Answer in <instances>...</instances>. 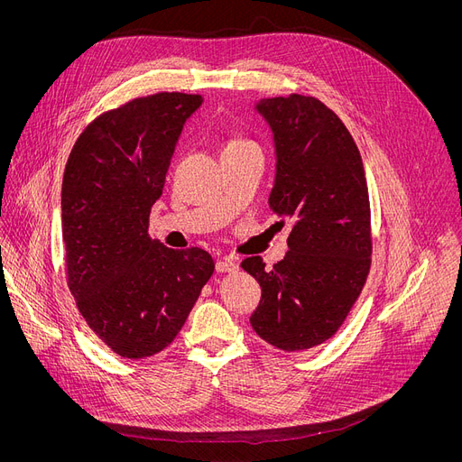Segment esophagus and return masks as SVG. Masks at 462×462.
Returning <instances> with one entry per match:
<instances>
[{
	"label": "esophagus",
	"mask_w": 462,
	"mask_h": 462,
	"mask_svg": "<svg viewBox=\"0 0 462 462\" xmlns=\"http://www.w3.org/2000/svg\"><path fill=\"white\" fill-rule=\"evenodd\" d=\"M217 273H234L237 272V262L232 258H223L215 263Z\"/></svg>",
	"instance_id": "obj_1"
}]
</instances>
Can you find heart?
Instances as JSON below:
<instances>
[{"label": "heart", "instance_id": "heart-1", "mask_svg": "<svg viewBox=\"0 0 462 462\" xmlns=\"http://www.w3.org/2000/svg\"><path fill=\"white\" fill-rule=\"evenodd\" d=\"M244 143H251V142H247V140H241V138H234V140L226 142L225 148H237V145H244Z\"/></svg>", "mask_w": 462, "mask_h": 462}]
</instances>
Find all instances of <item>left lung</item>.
Masks as SVG:
<instances>
[{
	"label": "left lung",
	"instance_id": "obj_1",
	"mask_svg": "<svg viewBox=\"0 0 462 462\" xmlns=\"http://www.w3.org/2000/svg\"><path fill=\"white\" fill-rule=\"evenodd\" d=\"M277 153L270 208L292 223L284 260L241 268L262 298L251 314L260 338L284 352L319 346L346 320L371 270L373 236L365 170L346 125L317 97L262 99Z\"/></svg>",
	"mask_w": 462,
	"mask_h": 462
}]
</instances>
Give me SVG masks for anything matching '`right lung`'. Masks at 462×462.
<instances>
[{
    "mask_svg": "<svg viewBox=\"0 0 462 462\" xmlns=\"http://www.w3.org/2000/svg\"><path fill=\"white\" fill-rule=\"evenodd\" d=\"M200 95L162 91L97 116L72 145L61 187L67 284L86 324L121 357L159 354L213 275L209 253L148 234L176 142Z\"/></svg>",
    "mask_w": 462,
    "mask_h": 462,
    "instance_id": "right-lung-1",
    "label": "right lung"
}]
</instances>
